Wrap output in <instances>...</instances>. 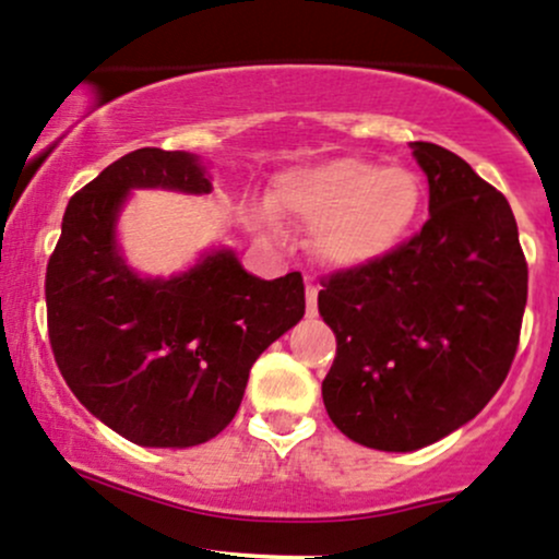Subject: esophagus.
Returning <instances> with one entry per match:
<instances>
[{"instance_id": "esophagus-1", "label": "esophagus", "mask_w": 559, "mask_h": 559, "mask_svg": "<svg viewBox=\"0 0 559 559\" xmlns=\"http://www.w3.org/2000/svg\"><path fill=\"white\" fill-rule=\"evenodd\" d=\"M305 310H308V316L319 313V286L310 284V281L305 286Z\"/></svg>"}]
</instances>
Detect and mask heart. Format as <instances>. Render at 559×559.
Segmentation results:
<instances>
[{
    "instance_id": "obj_1",
    "label": "heart",
    "mask_w": 559,
    "mask_h": 559,
    "mask_svg": "<svg viewBox=\"0 0 559 559\" xmlns=\"http://www.w3.org/2000/svg\"><path fill=\"white\" fill-rule=\"evenodd\" d=\"M420 176L340 155L275 176L270 209L313 230V251L334 270H358L402 246L418 222Z\"/></svg>"
}]
</instances>
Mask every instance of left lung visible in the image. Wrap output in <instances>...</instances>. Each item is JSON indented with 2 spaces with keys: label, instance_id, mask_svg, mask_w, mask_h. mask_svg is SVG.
Returning <instances> with one entry per match:
<instances>
[{
  "label": "left lung",
  "instance_id": "obj_1",
  "mask_svg": "<svg viewBox=\"0 0 559 559\" xmlns=\"http://www.w3.org/2000/svg\"><path fill=\"white\" fill-rule=\"evenodd\" d=\"M428 222L383 260L319 292L337 337L321 393L364 448L413 452L477 418L507 380L527 302V264L507 198L463 157L413 141Z\"/></svg>",
  "mask_w": 559,
  "mask_h": 559
}]
</instances>
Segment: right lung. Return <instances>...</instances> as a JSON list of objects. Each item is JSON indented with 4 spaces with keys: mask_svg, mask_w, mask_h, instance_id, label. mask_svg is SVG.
<instances>
[{
    "mask_svg": "<svg viewBox=\"0 0 559 559\" xmlns=\"http://www.w3.org/2000/svg\"><path fill=\"white\" fill-rule=\"evenodd\" d=\"M133 190L209 195L192 152H128L67 205L47 262V332L63 380L87 413L141 448H195L235 418L249 372L305 316L299 273H246L211 249L163 278L139 275L117 222Z\"/></svg>",
    "mask_w": 559,
    "mask_h": 559,
    "instance_id": "right-lung-1",
    "label": "right lung"
}]
</instances>
